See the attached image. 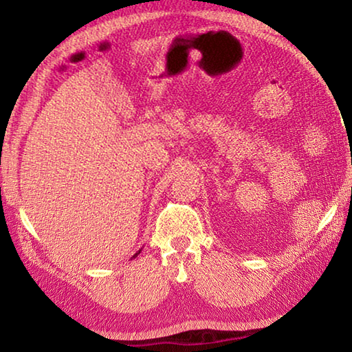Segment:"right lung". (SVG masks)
Wrapping results in <instances>:
<instances>
[{
  "mask_svg": "<svg viewBox=\"0 0 352 352\" xmlns=\"http://www.w3.org/2000/svg\"><path fill=\"white\" fill-rule=\"evenodd\" d=\"M140 253H141V250H140V252H138V253H135V254H133V258H136V256H138Z\"/></svg>",
  "mask_w": 352,
  "mask_h": 352,
  "instance_id": "right-lung-1",
  "label": "right lung"
}]
</instances>
